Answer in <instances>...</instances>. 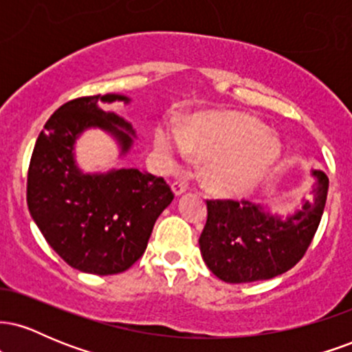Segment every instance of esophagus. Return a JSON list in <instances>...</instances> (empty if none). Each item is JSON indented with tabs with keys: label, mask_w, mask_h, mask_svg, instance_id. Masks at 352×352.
Here are the masks:
<instances>
[{
	"label": "esophagus",
	"mask_w": 352,
	"mask_h": 352,
	"mask_svg": "<svg viewBox=\"0 0 352 352\" xmlns=\"http://www.w3.org/2000/svg\"><path fill=\"white\" fill-rule=\"evenodd\" d=\"M185 190H187V187H185L182 182H173V184H172V192H173V195H175V197L184 195Z\"/></svg>",
	"instance_id": "esophagus-1"
}]
</instances>
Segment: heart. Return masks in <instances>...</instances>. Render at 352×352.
I'll list each match as a JSON object with an SVG mask.
<instances>
[{
  "label": "heart",
  "instance_id": "heart-1",
  "mask_svg": "<svg viewBox=\"0 0 352 352\" xmlns=\"http://www.w3.org/2000/svg\"><path fill=\"white\" fill-rule=\"evenodd\" d=\"M155 148L170 168L187 162L190 152L205 157V187L227 199L253 192L281 153L280 140L256 117L236 112H205L184 127L160 125L155 131Z\"/></svg>",
  "mask_w": 352,
  "mask_h": 352
}]
</instances>
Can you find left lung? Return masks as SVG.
<instances>
[{
    "mask_svg": "<svg viewBox=\"0 0 352 352\" xmlns=\"http://www.w3.org/2000/svg\"><path fill=\"white\" fill-rule=\"evenodd\" d=\"M311 175L316 179L313 199L301 200L285 217L253 201H207L208 217L199 245L210 272L238 285L270 280L292 270L308 250L328 197V175L314 168Z\"/></svg>",
    "mask_w": 352,
    "mask_h": 352,
    "instance_id": "8db88e82",
    "label": "left lung"
}]
</instances>
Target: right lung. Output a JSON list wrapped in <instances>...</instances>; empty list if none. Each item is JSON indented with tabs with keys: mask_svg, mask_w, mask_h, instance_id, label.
<instances>
[{
	"mask_svg": "<svg viewBox=\"0 0 352 352\" xmlns=\"http://www.w3.org/2000/svg\"><path fill=\"white\" fill-rule=\"evenodd\" d=\"M124 94L69 100L50 117L36 140L28 172V208L51 248L72 268L116 274L142 256L173 193L162 177L137 168L84 172L76 144L89 129L116 140L119 159L134 145L135 129L102 104H131Z\"/></svg>",
	"mask_w": 352,
	"mask_h": 352,
	"instance_id": "add662e5",
	"label": "right lung"
}]
</instances>
